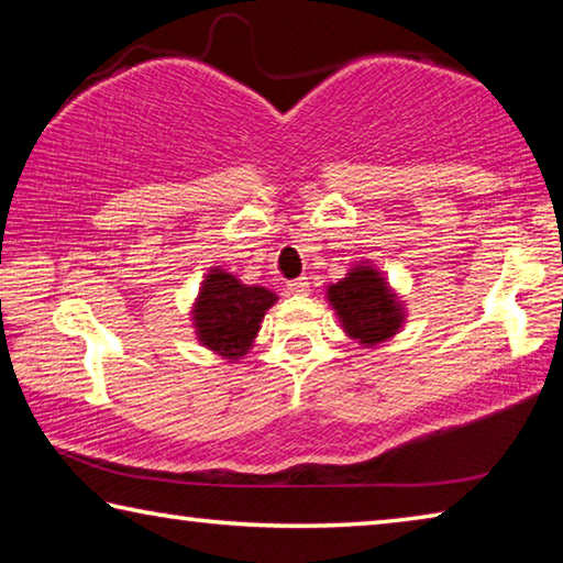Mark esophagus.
<instances>
[{
    "label": "esophagus",
    "instance_id": "obj_1",
    "mask_svg": "<svg viewBox=\"0 0 563 563\" xmlns=\"http://www.w3.org/2000/svg\"><path fill=\"white\" fill-rule=\"evenodd\" d=\"M288 292L292 295H308L310 292V283L308 278H295L288 283Z\"/></svg>",
    "mask_w": 563,
    "mask_h": 563
}]
</instances>
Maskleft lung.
Returning a JSON list of instances; mask_svg holds the SVG:
<instances>
[{
	"label": "left lung",
	"mask_w": 563,
	"mask_h": 563,
	"mask_svg": "<svg viewBox=\"0 0 563 563\" xmlns=\"http://www.w3.org/2000/svg\"><path fill=\"white\" fill-rule=\"evenodd\" d=\"M325 300L335 310L342 332L362 347L389 342L407 322V302L373 261H357L345 278L330 283Z\"/></svg>",
	"instance_id": "1"
}]
</instances>
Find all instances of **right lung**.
Listing matches in <instances>:
<instances>
[{
    "label": "right lung",
    "mask_w": 563,
    "mask_h": 563,
    "mask_svg": "<svg viewBox=\"0 0 563 563\" xmlns=\"http://www.w3.org/2000/svg\"><path fill=\"white\" fill-rule=\"evenodd\" d=\"M278 295L263 285H247L223 265H211L203 275L196 300L190 302V328L198 345L235 362L251 352L265 312Z\"/></svg>",
    "instance_id": "obj_1"
}]
</instances>
